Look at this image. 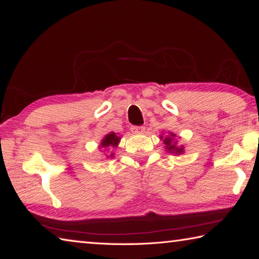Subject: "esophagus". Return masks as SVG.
<instances>
[{"instance_id":"obj_1","label":"esophagus","mask_w":259,"mask_h":259,"mask_svg":"<svg viewBox=\"0 0 259 259\" xmlns=\"http://www.w3.org/2000/svg\"><path fill=\"white\" fill-rule=\"evenodd\" d=\"M144 130H145L144 126H132V127H131V131L133 132V133H135V134L143 133Z\"/></svg>"}]
</instances>
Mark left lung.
<instances>
[{
  "mask_svg": "<svg viewBox=\"0 0 259 259\" xmlns=\"http://www.w3.org/2000/svg\"><path fill=\"white\" fill-rule=\"evenodd\" d=\"M175 138V134H170V138H165L163 140V143L165 144V148H167L169 151H175V153H182L183 152V148H177L176 144H172V139Z\"/></svg>",
  "mask_w": 259,
  "mask_h": 259,
  "instance_id": "1",
  "label": "left lung"
}]
</instances>
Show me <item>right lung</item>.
<instances>
[{
  "label": "right lung",
  "mask_w": 259,
  "mask_h": 259,
  "mask_svg": "<svg viewBox=\"0 0 259 259\" xmlns=\"http://www.w3.org/2000/svg\"><path fill=\"white\" fill-rule=\"evenodd\" d=\"M119 142V138L117 136L115 133H110L108 135H106V138L102 140L101 142V146L102 148H108V146H116ZM113 157V154L110 155Z\"/></svg>",
  "instance_id": "obj_1"
}]
</instances>
